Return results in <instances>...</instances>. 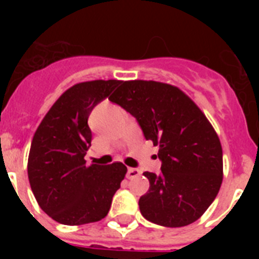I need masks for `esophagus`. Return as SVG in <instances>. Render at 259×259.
I'll list each match as a JSON object with an SVG mask.
<instances>
[{
  "label": "esophagus",
  "instance_id": "esophagus-1",
  "mask_svg": "<svg viewBox=\"0 0 259 259\" xmlns=\"http://www.w3.org/2000/svg\"><path fill=\"white\" fill-rule=\"evenodd\" d=\"M139 175H140V170H137V168H128L127 171L128 179H134V178H137Z\"/></svg>",
  "mask_w": 259,
  "mask_h": 259
}]
</instances>
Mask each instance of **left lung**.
<instances>
[{"instance_id": "obj_1", "label": "left lung", "mask_w": 259, "mask_h": 259, "mask_svg": "<svg viewBox=\"0 0 259 259\" xmlns=\"http://www.w3.org/2000/svg\"><path fill=\"white\" fill-rule=\"evenodd\" d=\"M109 100L132 114L159 148L161 174L144 172L150 183L139 201L144 218L172 228L201 218L223 180L221 140L202 110L180 88L154 80L122 81Z\"/></svg>"}]
</instances>
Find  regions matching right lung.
<instances>
[{"instance_id": "right-lung-1", "label": "right lung", "mask_w": 259, "mask_h": 259, "mask_svg": "<svg viewBox=\"0 0 259 259\" xmlns=\"http://www.w3.org/2000/svg\"><path fill=\"white\" fill-rule=\"evenodd\" d=\"M120 83L75 84L59 96L33 135L27 164L29 185L38 206L58 223L81 226L104 219L127 174L122 162L87 166L84 159L92 141L89 114Z\"/></svg>"}]
</instances>
